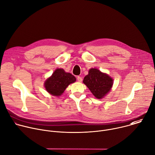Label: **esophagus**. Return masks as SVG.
Wrapping results in <instances>:
<instances>
[{
    "instance_id": "1",
    "label": "esophagus",
    "mask_w": 155,
    "mask_h": 155,
    "mask_svg": "<svg viewBox=\"0 0 155 155\" xmlns=\"http://www.w3.org/2000/svg\"><path fill=\"white\" fill-rule=\"evenodd\" d=\"M77 80H78V81H79V82H81L82 80H83V79H82V78H81V77L78 76V77H77Z\"/></svg>"
}]
</instances>
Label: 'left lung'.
Returning <instances> with one entry per match:
<instances>
[{"instance_id":"1","label":"left lung","mask_w":155,"mask_h":155,"mask_svg":"<svg viewBox=\"0 0 155 155\" xmlns=\"http://www.w3.org/2000/svg\"><path fill=\"white\" fill-rule=\"evenodd\" d=\"M83 82L98 99L103 98L108 94L113 85L112 77L107 74L101 72L97 69L93 68L90 69Z\"/></svg>"}]
</instances>
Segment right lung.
Here are the masks:
<instances>
[{"mask_svg": "<svg viewBox=\"0 0 155 155\" xmlns=\"http://www.w3.org/2000/svg\"><path fill=\"white\" fill-rule=\"evenodd\" d=\"M76 81V78L62 69H57L44 83L47 92L54 96H60L71 84Z\"/></svg>", "mask_w": 155, "mask_h": 155, "instance_id": "obj_1", "label": "right lung"}]
</instances>
